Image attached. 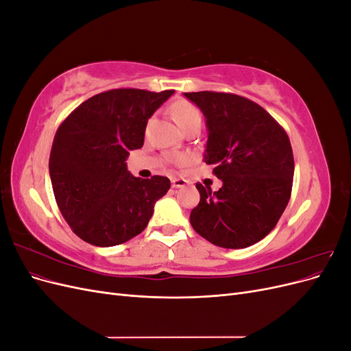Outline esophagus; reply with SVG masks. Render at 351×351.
I'll return each instance as SVG.
<instances>
[{"label":"esophagus","instance_id":"obj_1","mask_svg":"<svg viewBox=\"0 0 351 351\" xmlns=\"http://www.w3.org/2000/svg\"><path fill=\"white\" fill-rule=\"evenodd\" d=\"M171 186H173L174 189L184 187V186H186V180H183V178H173V180H171Z\"/></svg>","mask_w":351,"mask_h":351}]
</instances>
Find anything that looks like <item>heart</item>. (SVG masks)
<instances>
[{
    "instance_id": "1",
    "label": "heart",
    "mask_w": 351,
    "mask_h": 351,
    "mask_svg": "<svg viewBox=\"0 0 351 351\" xmlns=\"http://www.w3.org/2000/svg\"><path fill=\"white\" fill-rule=\"evenodd\" d=\"M169 111H171L174 121L180 125V129L183 132H186L193 125H202V114L192 102L184 99L176 101L171 105Z\"/></svg>"
}]
</instances>
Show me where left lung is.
<instances>
[{"label":"left lung","instance_id":"8db88e82","mask_svg":"<svg viewBox=\"0 0 351 351\" xmlns=\"http://www.w3.org/2000/svg\"><path fill=\"white\" fill-rule=\"evenodd\" d=\"M208 127L205 162L222 182L218 192L196 184L190 224L226 249H244L277 226L289 204L294 158L289 136L261 105L234 93L189 92Z\"/></svg>","mask_w":351,"mask_h":351}]
</instances>
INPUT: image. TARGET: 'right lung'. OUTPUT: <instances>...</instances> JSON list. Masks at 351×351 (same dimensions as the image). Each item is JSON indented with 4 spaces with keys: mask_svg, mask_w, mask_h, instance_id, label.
<instances>
[{
    "mask_svg": "<svg viewBox=\"0 0 351 351\" xmlns=\"http://www.w3.org/2000/svg\"><path fill=\"white\" fill-rule=\"evenodd\" d=\"M173 93L107 90L60 124L49 155L51 183L62 217L82 240L110 247L146 228L171 183L162 176H132L125 159L143 146L147 120Z\"/></svg>",
    "mask_w": 351,
    "mask_h": 351,
    "instance_id": "obj_1",
    "label": "right lung"
}]
</instances>
